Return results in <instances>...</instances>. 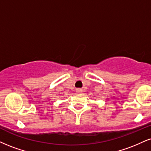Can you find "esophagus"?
<instances>
[{"label": "esophagus", "instance_id": "obj_1", "mask_svg": "<svg viewBox=\"0 0 151 151\" xmlns=\"http://www.w3.org/2000/svg\"><path fill=\"white\" fill-rule=\"evenodd\" d=\"M76 92H77V93H82V89H81V88H77V89H76Z\"/></svg>", "mask_w": 151, "mask_h": 151}]
</instances>
